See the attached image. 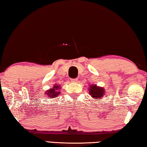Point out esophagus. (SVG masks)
Segmentation results:
<instances>
[{
  "mask_svg": "<svg viewBox=\"0 0 147 147\" xmlns=\"http://www.w3.org/2000/svg\"><path fill=\"white\" fill-rule=\"evenodd\" d=\"M71 82H73V83H76L77 82H78V79L77 78H74V79H71Z\"/></svg>",
  "mask_w": 147,
  "mask_h": 147,
  "instance_id": "obj_1",
  "label": "esophagus"
}]
</instances>
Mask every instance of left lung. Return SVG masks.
Segmentation results:
<instances>
[{
	"mask_svg": "<svg viewBox=\"0 0 147 147\" xmlns=\"http://www.w3.org/2000/svg\"><path fill=\"white\" fill-rule=\"evenodd\" d=\"M89 94L95 100H100V98L106 94V90L102 87L90 85L89 88Z\"/></svg>",
	"mask_w": 147,
	"mask_h": 147,
	"instance_id": "8db88e82",
	"label": "left lung"
}]
</instances>
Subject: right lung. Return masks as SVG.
I'll return each instance as SVG.
<instances>
[{
	"instance_id": "add662e5",
	"label": "right lung",
	"mask_w": 147,
	"mask_h": 147,
	"mask_svg": "<svg viewBox=\"0 0 147 147\" xmlns=\"http://www.w3.org/2000/svg\"><path fill=\"white\" fill-rule=\"evenodd\" d=\"M60 89L61 86L59 85V84H54L53 88L48 89V90H47L45 91V96L49 98H56L61 93Z\"/></svg>"
}]
</instances>
